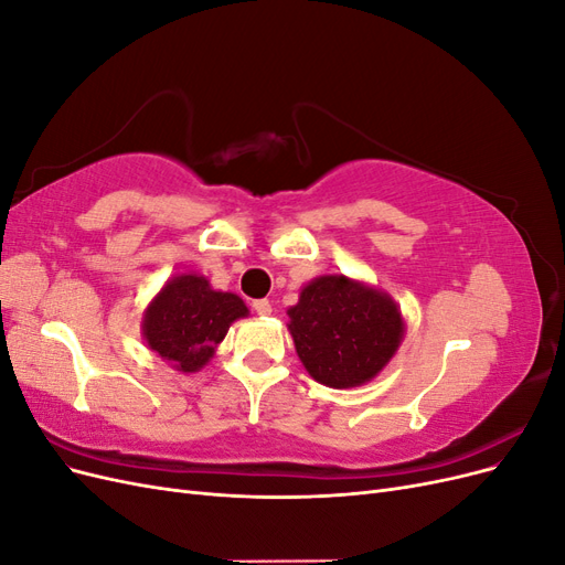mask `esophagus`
Segmentation results:
<instances>
[{
    "instance_id": "34e87169",
    "label": "esophagus",
    "mask_w": 565,
    "mask_h": 565,
    "mask_svg": "<svg viewBox=\"0 0 565 565\" xmlns=\"http://www.w3.org/2000/svg\"><path fill=\"white\" fill-rule=\"evenodd\" d=\"M252 309L259 313V316H270V301L268 299H256V301H252Z\"/></svg>"
}]
</instances>
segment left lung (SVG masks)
I'll return each mask as SVG.
<instances>
[{
    "instance_id": "1",
    "label": "left lung",
    "mask_w": 565,
    "mask_h": 565,
    "mask_svg": "<svg viewBox=\"0 0 565 565\" xmlns=\"http://www.w3.org/2000/svg\"><path fill=\"white\" fill-rule=\"evenodd\" d=\"M287 316L301 365L330 388L372 382L405 337L398 303L382 289L341 273L303 285Z\"/></svg>"
}]
</instances>
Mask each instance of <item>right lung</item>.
I'll use <instances>...</instances> for the list:
<instances>
[{
    "label": "right lung",
    "instance_id": "1",
    "mask_svg": "<svg viewBox=\"0 0 565 565\" xmlns=\"http://www.w3.org/2000/svg\"><path fill=\"white\" fill-rule=\"evenodd\" d=\"M247 316L237 295L214 289L198 273H179L146 306L141 330L152 353L188 374L207 365L231 324Z\"/></svg>",
    "mask_w": 565,
    "mask_h": 565
}]
</instances>
